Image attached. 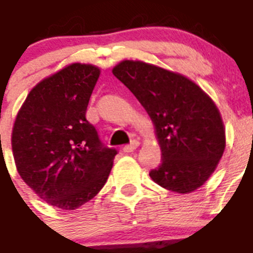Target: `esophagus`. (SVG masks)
I'll return each instance as SVG.
<instances>
[{"label":"esophagus","instance_id":"1","mask_svg":"<svg viewBox=\"0 0 253 253\" xmlns=\"http://www.w3.org/2000/svg\"><path fill=\"white\" fill-rule=\"evenodd\" d=\"M139 144H140V143H139V140H132L130 144H127V145H125V147H123V152H126V153L133 152L137 147H139Z\"/></svg>","mask_w":253,"mask_h":253}]
</instances>
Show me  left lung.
<instances>
[{
    "mask_svg": "<svg viewBox=\"0 0 253 253\" xmlns=\"http://www.w3.org/2000/svg\"><path fill=\"white\" fill-rule=\"evenodd\" d=\"M113 74L156 127L162 162L151 170L152 179L178 194L203 186L226 147L222 118L212 98L183 75L141 61H122Z\"/></svg>",
    "mask_w": 253,
    "mask_h": 253,
    "instance_id": "left-lung-1",
    "label": "left lung"
}]
</instances>
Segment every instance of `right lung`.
<instances>
[{"mask_svg": "<svg viewBox=\"0 0 253 253\" xmlns=\"http://www.w3.org/2000/svg\"><path fill=\"white\" fill-rule=\"evenodd\" d=\"M100 69L73 63L41 80L20 108L11 135L18 173L42 200L74 211L108 180L116 148L85 118Z\"/></svg>", "mask_w": 253, "mask_h": 253, "instance_id": "add662e5", "label": "right lung"}]
</instances>
